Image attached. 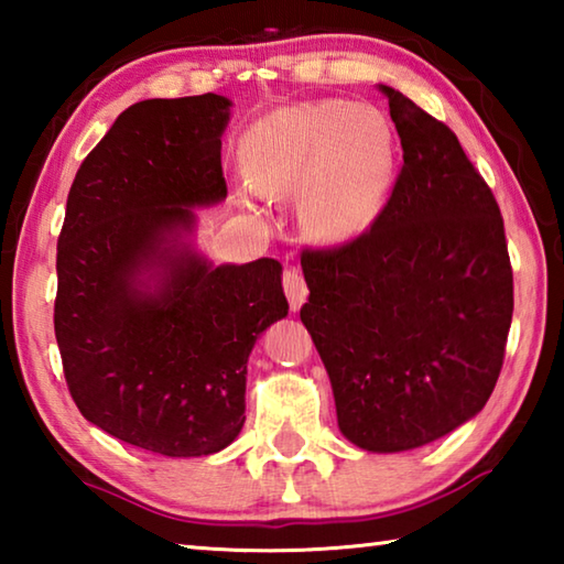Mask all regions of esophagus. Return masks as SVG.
Here are the masks:
<instances>
[{"instance_id": "esophagus-1", "label": "esophagus", "mask_w": 564, "mask_h": 564, "mask_svg": "<svg viewBox=\"0 0 564 564\" xmlns=\"http://www.w3.org/2000/svg\"><path fill=\"white\" fill-rule=\"evenodd\" d=\"M283 291L289 295L291 311L293 313L301 311V305L305 303V299H308V285H305L301 271L293 269V265H289V269L283 271Z\"/></svg>"}]
</instances>
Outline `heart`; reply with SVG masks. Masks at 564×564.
<instances>
[{"instance_id":"1","label":"heart","mask_w":564,"mask_h":564,"mask_svg":"<svg viewBox=\"0 0 564 564\" xmlns=\"http://www.w3.org/2000/svg\"><path fill=\"white\" fill-rule=\"evenodd\" d=\"M246 178L263 198L301 196L305 231L340 246L383 208L395 171V133L362 101H305L263 117L243 141Z\"/></svg>"}]
</instances>
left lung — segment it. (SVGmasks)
<instances>
[{
    "mask_svg": "<svg viewBox=\"0 0 564 564\" xmlns=\"http://www.w3.org/2000/svg\"><path fill=\"white\" fill-rule=\"evenodd\" d=\"M403 169L356 241L301 256V321L328 370L340 433L403 453L488 403L512 323V269L490 186L455 133L380 84Z\"/></svg>",
    "mask_w": 564,
    "mask_h": 564,
    "instance_id": "8db88e82",
    "label": "left lung"
}]
</instances>
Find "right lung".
Segmentation results:
<instances>
[{
	"label": "right lung",
	"mask_w": 564,
	"mask_h": 564,
	"mask_svg": "<svg viewBox=\"0 0 564 564\" xmlns=\"http://www.w3.org/2000/svg\"><path fill=\"white\" fill-rule=\"evenodd\" d=\"M218 94L129 107L84 164L56 243L54 333L82 415L166 457H202L246 420L256 338L289 316L281 263L214 265L194 208L221 204Z\"/></svg>",
	"instance_id": "obj_1"
}]
</instances>
